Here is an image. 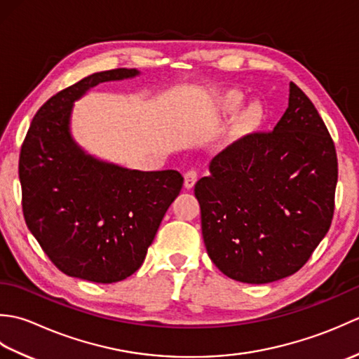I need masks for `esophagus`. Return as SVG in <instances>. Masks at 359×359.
Returning <instances> with one entry per match:
<instances>
[{
    "label": "esophagus",
    "mask_w": 359,
    "mask_h": 359,
    "mask_svg": "<svg viewBox=\"0 0 359 359\" xmlns=\"http://www.w3.org/2000/svg\"><path fill=\"white\" fill-rule=\"evenodd\" d=\"M197 182V171L196 170H188L185 174H184V185L185 188H193L194 184Z\"/></svg>",
    "instance_id": "34e87169"
}]
</instances>
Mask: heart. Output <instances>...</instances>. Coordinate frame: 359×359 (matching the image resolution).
I'll use <instances>...</instances> for the list:
<instances>
[{
    "instance_id": "heart-1",
    "label": "heart",
    "mask_w": 359,
    "mask_h": 359,
    "mask_svg": "<svg viewBox=\"0 0 359 359\" xmlns=\"http://www.w3.org/2000/svg\"><path fill=\"white\" fill-rule=\"evenodd\" d=\"M241 102H242V98L238 94L228 95L226 97V108H230V109L238 108V106L241 104ZM257 118H259V108H257V106H251V108L247 111V120L248 121H255Z\"/></svg>"
}]
</instances>
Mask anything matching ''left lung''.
Segmentation results:
<instances>
[{"label":"left lung","instance_id":"8db88e82","mask_svg":"<svg viewBox=\"0 0 359 359\" xmlns=\"http://www.w3.org/2000/svg\"><path fill=\"white\" fill-rule=\"evenodd\" d=\"M338 158L310 98L290 83L273 131L241 137L197 180L208 256L228 278L269 284L301 270L329 231Z\"/></svg>","mask_w":359,"mask_h":359}]
</instances>
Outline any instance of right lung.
Here are the masks:
<instances>
[{
  "mask_svg": "<svg viewBox=\"0 0 359 359\" xmlns=\"http://www.w3.org/2000/svg\"><path fill=\"white\" fill-rule=\"evenodd\" d=\"M137 74L125 67L103 71L60 90L36 111L21 144L18 174L26 225L67 276L98 284L131 276L184 185L177 171L104 163L72 140V103L98 83Z\"/></svg>",
  "mask_w": 359,
  "mask_h": 359,
  "instance_id": "add662e5",
  "label": "right lung"
}]
</instances>
